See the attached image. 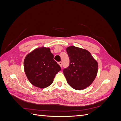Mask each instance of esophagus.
Returning <instances> with one entry per match:
<instances>
[{
  "label": "esophagus",
  "mask_w": 121,
  "mask_h": 121,
  "mask_svg": "<svg viewBox=\"0 0 121 121\" xmlns=\"http://www.w3.org/2000/svg\"><path fill=\"white\" fill-rule=\"evenodd\" d=\"M58 65H60V66L61 67V66H62V62H61V61H60V62H58Z\"/></svg>",
  "instance_id": "obj_1"
}]
</instances>
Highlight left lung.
<instances>
[{
    "label": "left lung",
    "instance_id": "1",
    "mask_svg": "<svg viewBox=\"0 0 121 121\" xmlns=\"http://www.w3.org/2000/svg\"><path fill=\"white\" fill-rule=\"evenodd\" d=\"M69 59V67L63 70L68 84L76 90L89 86L96 78L98 63L88 51L74 46L66 48Z\"/></svg>",
    "mask_w": 121,
    "mask_h": 121
}]
</instances>
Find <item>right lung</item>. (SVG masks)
<instances>
[{
    "label": "right lung",
    "mask_w": 121,
    "mask_h": 121,
    "mask_svg": "<svg viewBox=\"0 0 121 121\" xmlns=\"http://www.w3.org/2000/svg\"><path fill=\"white\" fill-rule=\"evenodd\" d=\"M49 48H36L26 56L24 61L25 74L30 83L40 88L50 85L60 67L53 59Z\"/></svg>",
    "instance_id": "right-lung-1"
}]
</instances>
